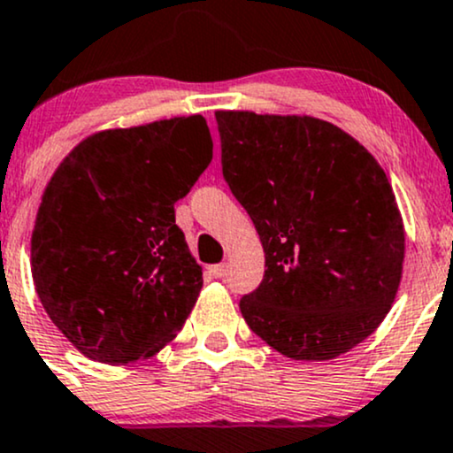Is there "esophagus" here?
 Returning <instances> with one entry per match:
<instances>
[{
    "label": "esophagus",
    "instance_id": "1",
    "mask_svg": "<svg viewBox=\"0 0 453 453\" xmlns=\"http://www.w3.org/2000/svg\"><path fill=\"white\" fill-rule=\"evenodd\" d=\"M208 273H211L212 277H223V275H226V265H212V266H208Z\"/></svg>",
    "mask_w": 453,
    "mask_h": 453
}]
</instances>
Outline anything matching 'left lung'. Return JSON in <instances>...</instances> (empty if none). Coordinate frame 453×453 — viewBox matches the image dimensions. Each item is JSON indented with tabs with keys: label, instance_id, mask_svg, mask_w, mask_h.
Returning <instances> with one entry per match:
<instances>
[{
	"label": "left lung",
	"instance_id": "left-lung-1",
	"mask_svg": "<svg viewBox=\"0 0 453 453\" xmlns=\"http://www.w3.org/2000/svg\"><path fill=\"white\" fill-rule=\"evenodd\" d=\"M215 118L223 178L265 247V280L241 299L242 318L290 359L344 355L379 329L400 288L404 223L389 178L320 118Z\"/></svg>",
	"mask_w": 453,
	"mask_h": 453
}]
</instances>
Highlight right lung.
<instances>
[{"label":"right lung","mask_w":453,"mask_h":453,"mask_svg":"<svg viewBox=\"0 0 453 453\" xmlns=\"http://www.w3.org/2000/svg\"><path fill=\"white\" fill-rule=\"evenodd\" d=\"M211 158L196 113L94 133L53 172L34 223L32 277L53 325L88 359H148L182 329L203 280L173 203Z\"/></svg>","instance_id":"right-lung-1"}]
</instances>
